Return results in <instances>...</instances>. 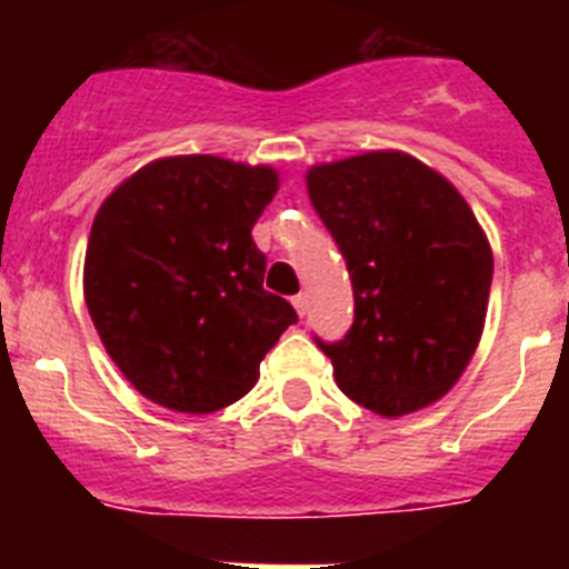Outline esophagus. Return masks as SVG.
<instances>
[{
	"label": "esophagus",
	"mask_w": 569,
	"mask_h": 569,
	"mask_svg": "<svg viewBox=\"0 0 569 569\" xmlns=\"http://www.w3.org/2000/svg\"><path fill=\"white\" fill-rule=\"evenodd\" d=\"M293 308H296V313H299V316H305V313H308V308H310L308 296H305V293L293 296Z\"/></svg>",
	"instance_id": "1"
}]
</instances>
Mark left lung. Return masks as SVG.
<instances>
[{
	"instance_id": "1",
	"label": "left lung",
	"mask_w": 569,
	"mask_h": 569,
	"mask_svg": "<svg viewBox=\"0 0 569 569\" xmlns=\"http://www.w3.org/2000/svg\"><path fill=\"white\" fill-rule=\"evenodd\" d=\"M305 182L353 281V328L319 341L336 385L385 419L430 407L485 330L492 250L479 219L450 179L401 150L313 164Z\"/></svg>"
}]
</instances>
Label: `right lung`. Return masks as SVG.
I'll list each match as a JSON object with an SVG mask.
<instances>
[{
	"mask_svg": "<svg viewBox=\"0 0 569 569\" xmlns=\"http://www.w3.org/2000/svg\"><path fill=\"white\" fill-rule=\"evenodd\" d=\"M279 170L210 153L164 156L128 176L97 210L84 301L124 379L176 413H216L259 381L296 321L261 288L256 219Z\"/></svg>",
	"mask_w": 569,
	"mask_h": 569,
	"instance_id": "add662e5",
	"label": "right lung"
}]
</instances>
